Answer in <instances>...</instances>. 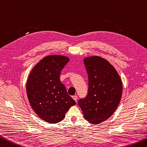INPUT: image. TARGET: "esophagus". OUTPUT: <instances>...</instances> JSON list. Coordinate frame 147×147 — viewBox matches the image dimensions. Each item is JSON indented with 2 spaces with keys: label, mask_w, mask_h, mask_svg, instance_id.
I'll return each mask as SVG.
<instances>
[{
  "label": "esophagus",
  "mask_w": 147,
  "mask_h": 147,
  "mask_svg": "<svg viewBox=\"0 0 147 147\" xmlns=\"http://www.w3.org/2000/svg\"><path fill=\"white\" fill-rule=\"evenodd\" d=\"M72 97H73V99L75 100V101H76V102H77V99H78L77 96H72Z\"/></svg>",
  "instance_id": "34e87169"
}]
</instances>
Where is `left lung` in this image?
<instances>
[{"label": "left lung", "instance_id": "left-lung-1", "mask_svg": "<svg viewBox=\"0 0 147 147\" xmlns=\"http://www.w3.org/2000/svg\"><path fill=\"white\" fill-rule=\"evenodd\" d=\"M84 62L89 77V89L87 97L80 99L78 105L85 119L97 125L111 116L119 105L122 81L115 68L102 57H86Z\"/></svg>", "mask_w": 147, "mask_h": 147}]
</instances>
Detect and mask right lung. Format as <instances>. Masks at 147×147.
<instances>
[{"label":"right lung","mask_w":147,"mask_h":147,"mask_svg":"<svg viewBox=\"0 0 147 147\" xmlns=\"http://www.w3.org/2000/svg\"><path fill=\"white\" fill-rule=\"evenodd\" d=\"M69 58L63 55H48L32 68L26 82L27 96L34 111L45 121L60 122L71 106L76 104L61 84V70Z\"/></svg>","instance_id":"add662e5"}]
</instances>
